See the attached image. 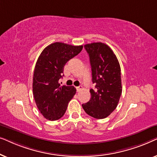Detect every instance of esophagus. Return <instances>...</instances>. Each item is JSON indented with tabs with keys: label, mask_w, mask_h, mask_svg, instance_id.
I'll list each match as a JSON object with an SVG mask.
<instances>
[{
	"label": "esophagus",
	"mask_w": 157,
	"mask_h": 157,
	"mask_svg": "<svg viewBox=\"0 0 157 157\" xmlns=\"http://www.w3.org/2000/svg\"><path fill=\"white\" fill-rule=\"evenodd\" d=\"M81 89H82V86H80L76 87V90H77V91H80Z\"/></svg>",
	"instance_id": "34e87169"
}]
</instances>
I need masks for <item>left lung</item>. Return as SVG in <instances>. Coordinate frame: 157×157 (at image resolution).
I'll return each instance as SVG.
<instances>
[{"instance_id":"1","label":"left lung","mask_w":157,"mask_h":157,"mask_svg":"<svg viewBox=\"0 0 157 157\" xmlns=\"http://www.w3.org/2000/svg\"><path fill=\"white\" fill-rule=\"evenodd\" d=\"M89 53L94 89L89 101L82 104L88 115L97 119L106 118L117 108L122 92L121 68L110 47L103 43L86 44Z\"/></svg>"}]
</instances>
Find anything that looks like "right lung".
I'll list each match as a JSON object with an SVG mask.
<instances>
[{"label": "right lung", "mask_w": 157, "mask_h": 157, "mask_svg": "<svg viewBox=\"0 0 157 157\" xmlns=\"http://www.w3.org/2000/svg\"><path fill=\"white\" fill-rule=\"evenodd\" d=\"M83 46L56 42L46 47L36 63L33 94L38 110L46 119L56 121L63 117L68 102L76 94L74 86H61L67 61L82 51Z\"/></svg>", "instance_id": "add662e5"}]
</instances>
